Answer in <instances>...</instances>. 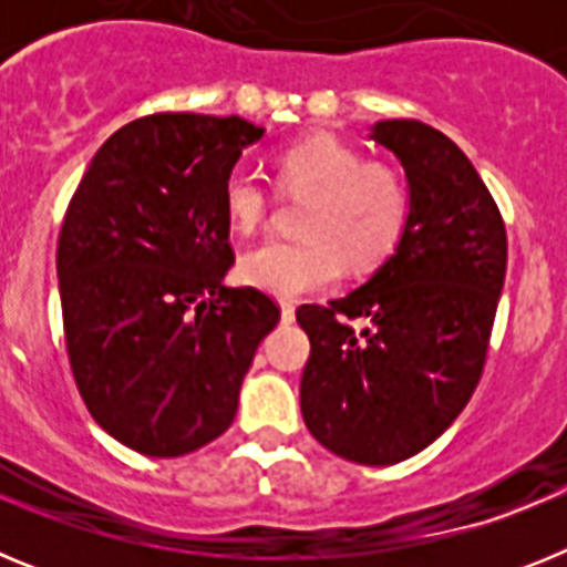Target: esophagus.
<instances>
[{
    "label": "esophagus",
    "mask_w": 567,
    "mask_h": 567,
    "mask_svg": "<svg viewBox=\"0 0 567 567\" xmlns=\"http://www.w3.org/2000/svg\"><path fill=\"white\" fill-rule=\"evenodd\" d=\"M280 320H284V323H292L295 320V307L289 300H280Z\"/></svg>",
    "instance_id": "1"
}]
</instances>
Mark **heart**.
<instances>
[{"mask_svg": "<svg viewBox=\"0 0 567 567\" xmlns=\"http://www.w3.org/2000/svg\"><path fill=\"white\" fill-rule=\"evenodd\" d=\"M278 184L289 195H309L298 240H264L238 260L244 284L278 298H298L329 287L340 275L369 272L398 249L409 224L403 175L334 135H315L278 155ZM272 195L247 169L224 182L229 227L255 233L267 221Z\"/></svg>", "mask_w": 567, "mask_h": 567, "instance_id": "heart-1", "label": "heart"}]
</instances>
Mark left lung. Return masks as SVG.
I'll return each mask as SVG.
<instances>
[{"label": "left lung", "mask_w": 567, "mask_h": 567, "mask_svg": "<svg viewBox=\"0 0 567 567\" xmlns=\"http://www.w3.org/2000/svg\"><path fill=\"white\" fill-rule=\"evenodd\" d=\"M372 138L403 164L409 224L363 287L295 312L312 343L300 412L338 457L394 465L432 445L477 389L508 238L488 187L449 135L392 118L374 124Z\"/></svg>", "instance_id": "1"}]
</instances>
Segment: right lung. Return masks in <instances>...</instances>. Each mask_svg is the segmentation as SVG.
Wrapping results in <instances>:
<instances>
[{
	"label": "right lung",
	"instance_id": "1",
	"mask_svg": "<svg viewBox=\"0 0 567 567\" xmlns=\"http://www.w3.org/2000/svg\"><path fill=\"white\" fill-rule=\"evenodd\" d=\"M264 127L155 113L115 130L79 182L56 247L79 394L110 437L182 457L221 437L272 298L224 287L235 264L224 182Z\"/></svg>",
	"mask_w": 567,
	"mask_h": 567
}]
</instances>
